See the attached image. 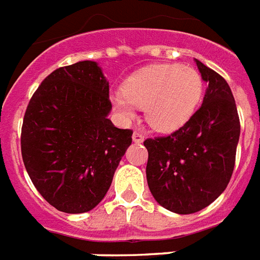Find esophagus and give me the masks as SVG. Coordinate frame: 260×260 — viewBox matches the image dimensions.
<instances>
[{"mask_svg":"<svg viewBox=\"0 0 260 260\" xmlns=\"http://www.w3.org/2000/svg\"><path fill=\"white\" fill-rule=\"evenodd\" d=\"M132 139H134V141L136 143V144H141L143 141H144V136L140 134V132H137V131H135L134 135H132Z\"/></svg>","mask_w":260,"mask_h":260,"instance_id":"1","label":"esophagus"}]
</instances>
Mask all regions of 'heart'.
<instances>
[{"instance_id":"b5f03b06","label":"heart","mask_w":260,"mask_h":260,"mask_svg":"<svg viewBox=\"0 0 260 260\" xmlns=\"http://www.w3.org/2000/svg\"><path fill=\"white\" fill-rule=\"evenodd\" d=\"M203 80L196 69L180 64H155L134 73L124 90L112 94L116 112L124 120L144 107L147 123L156 131L168 132L184 123L199 107Z\"/></svg>"}]
</instances>
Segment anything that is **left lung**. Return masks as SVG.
I'll return each instance as SVG.
<instances>
[{"instance_id": "1", "label": "left lung", "mask_w": 260, "mask_h": 260, "mask_svg": "<svg viewBox=\"0 0 260 260\" xmlns=\"http://www.w3.org/2000/svg\"><path fill=\"white\" fill-rule=\"evenodd\" d=\"M195 62L208 84L202 107L170 136L144 141L149 191L160 206L180 215L203 210L224 191L240 135L227 81L199 60Z\"/></svg>"}]
</instances>
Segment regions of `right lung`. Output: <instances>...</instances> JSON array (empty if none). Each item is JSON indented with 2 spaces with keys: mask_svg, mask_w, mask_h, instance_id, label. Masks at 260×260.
<instances>
[{
  "mask_svg": "<svg viewBox=\"0 0 260 260\" xmlns=\"http://www.w3.org/2000/svg\"><path fill=\"white\" fill-rule=\"evenodd\" d=\"M109 82L96 61L52 72L29 101L21 131L25 168L44 199L67 214L104 199L132 131L108 115Z\"/></svg>",
  "mask_w": 260,
  "mask_h": 260,
  "instance_id": "add662e5",
  "label": "right lung"
}]
</instances>
